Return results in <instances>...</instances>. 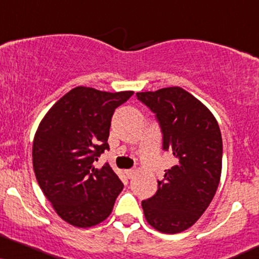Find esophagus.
<instances>
[{
  "label": "esophagus",
  "instance_id": "obj_1",
  "mask_svg": "<svg viewBox=\"0 0 259 259\" xmlns=\"http://www.w3.org/2000/svg\"><path fill=\"white\" fill-rule=\"evenodd\" d=\"M125 174L129 179H133L134 175H135V170H125Z\"/></svg>",
  "mask_w": 259,
  "mask_h": 259
}]
</instances>
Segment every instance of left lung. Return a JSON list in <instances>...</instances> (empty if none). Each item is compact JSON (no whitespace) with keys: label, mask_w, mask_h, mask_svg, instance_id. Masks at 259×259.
<instances>
[{"label":"left lung","mask_w":259,"mask_h":259,"mask_svg":"<svg viewBox=\"0 0 259 259\" xmlns=\"http://www.w3.org/2000/svg\"><path fill=\"white\" fill-rule=\"evenodd\" d=\"M157 114L163 147L175 158L158 191L142 201L145 219L164 234L185 232L200 219L219 188L222 135L216 118L200 100L180 87L136 93Z\"/></svg>","instance_id":"obj_1"}]
</instances>
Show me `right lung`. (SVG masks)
Wrapping results in <instances>:
<instances>
[{"label": "right lung", "instance_id": "1", "mask_svg": "<svg viewBox=\"0 0 259 259\" xmlns=\"http://www.w3.org/2000/svg\"><path fill=\"white\" fill-rule=\"evenodd\" d=\"M133 94L76 87L52 106L37 127L32 146L37 182L55 212L71 226H98L123 191L110 164L96 169L94 161L110 148L114 110Z\"/></svg>", "mask_w": 259, "mask_h": 259}]
</instances>
